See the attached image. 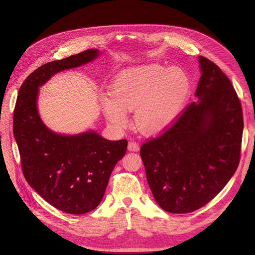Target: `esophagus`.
I'll return each mask as SVG.
<instances>
[{
    "label": "esophagus",
    "mask_w": 255,
    "mask_h": 255,
    "mask_svg": "<svg viewBox=\"0 0 255 255\" xmlns=\"http://www.w3.org/2000/svg\"><path fill=\"white\" fill-rule=\"evenodd\" d=\"M128 151L138 152L140 148H139V144H138L136 141H129L128 144Z\"/></svg>",
    "instance_id": "esophagus-1"
}]
</instances>
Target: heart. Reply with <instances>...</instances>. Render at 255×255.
I'll use <instances>...</instances> for the list:
<instances>
[{"label": "heart", "mask_w": 255, "mask_h": 255, "mask_svg": "<svg viewBox=\"0 0 255 255\" xmlns=\"http://www.w3.org/2000/svg\"><path fill=\"white\" fill-rule=\"evenodd\" d=\"M190 94V81L179 68L150 64L120 72L113 82L112 97L102 101L105 118L117 128L128 122L127 111L135 110L140 133L158 135L179 117Z\"/></svg>", "instance_id": "obj_1"}]
</instances>
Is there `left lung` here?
<instances>
[{"instance_id":"left-lung-1","label":"left lung","mask_w":255,"mask_h":255,"mask_svg":"<svg viewBox=\"0 0 255 255\" xmlns=\"http://www.w3.org/2000/svg\"><path fill=\"white\" fill-rule=\"evenodd\" d=\"M198 60V100L140 149L154 199L173 214L210 202L233 176L241 157L244 120L236 91L218 66L202 56Z\"/></svg>"}]
</instances>
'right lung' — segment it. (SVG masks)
Here are the masks:
<instances>
[{
	"mask_svg": "<svg viewBox=\"0 0 255 255\" xmlns=\"http://www.w3.org/2000/svg\"><path fill=\"white\" fill-rule=\"evenodd\" d=\"M99 56L98 49H90L36 69L21 85L13 112V136L25 180L52 206L73 215L89 213L101 202L128 141L105 139L94 129L55 133L38 112L39 88L54 74Z\"/></svg>",
	"mask_w": 255,
	"mask_h": 255,
	"instance_id": "obj_1",
	"label": "right lung"
}]
</instances>
